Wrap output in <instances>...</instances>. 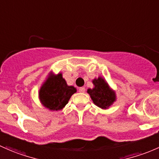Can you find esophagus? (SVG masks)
Here are the masks:
<instances>
[{
  "instance_id": "esophagus-1",
  "label": "esophagus",
  "mask_w": 159,
  "mask_h": 159,
  "mask_svg": "<svg viewBox=\"0 0 159 159\" xmlns=\"http://www.w3.org/2000/svg\"><path fill=\"white\" fill-rule=\"evenodd\" d=\"M85 91H86V89H85L84 87H80V89H79V92H80V93H85Z\"/></svg>"
}]
</instances>
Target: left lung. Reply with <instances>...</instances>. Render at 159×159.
I'll return each instance as SVG.
<instances>
[{"label": "left lung", "instance_id": "8db88e82", "mask_svg": "<svg viewBox=\"0 0 159 159\" xmlns=\"http://www.w3.org/2000/svg\"><path fill=\"white\" fill-rule=\"evenodd\" d=\"M93 88H89L87 93L93 103L102 109H108L116 101V94L113 89L101 76L93 80Z\"/></svg>", "mask_w": 159, "mask_h": 159}]
</instances>
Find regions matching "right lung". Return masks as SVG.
<instances>
[{"mask_svg": "<svg viewBox=\"0 0 159 159\" xmlns=\"http://www.w3.org/2000/svg\"><path fill=\"white\" fill-rule=\"evenodd\" d=\"M75 93L76 89L73 86H68L62 73L55 74L50 71L39 89L38 98L46 109L60 111L68 103Z\"/></svg>", "mask_w": 159, "mask_h": 159, "instance_id": "obj_1", "label": "right lung"}]
</instances>
